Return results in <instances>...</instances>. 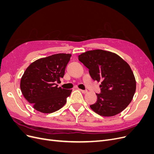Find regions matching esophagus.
Here are the masks:
<instances>
[{
  "label": "esophagus",
  "instance_id": "1",
  "mask_svg": "<svg viewBox=\"0 0 154 154\" xmlns=\"http://www.w3.org/2000/svg\"><path fill=\"white\" fill-rule=\"evenodd\" d=\"M80 91L82 93H83V94H85V93L87 92V90H82V89H80Z\"/></svg>",
  "mask_w": 154,
  "mask_h": 154
}]
</instances>
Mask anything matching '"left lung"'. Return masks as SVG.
I'll return each mask as SVG.
<instances>
[{"instance_id": "1", "label": "left lung", "mask_w": 154, "mask_h": 154, "mask_svg": "<svg viewBox=\"0 0 154 154\" xmlns=\"http://www.w3.org/2000/svg\"><path fill=\"white\" fill-rule=\"evenodd\" d=\"M78 60L89 70L92 78L101 82V93L90 105L101 116L110 117L120 113L132 100L136 82L131 68L116 53L101 49L86 51Z\"/></svg>"}]
</instances>
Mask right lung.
<instances>
[{
  "label": "right lung",
  "mask_w": 154,
  "mask_h": 154,
  "mask_svg": "<svg viewBox=\"0 0 154 154\" xmlns=\"http://www.w3.org/2000/svg\"><path fill=\"white\" fill-rule=\"evenodd\" d=\"M71 54L59 53L40 58L31 63L23 74L20 89L33 108L42 113H52L67 102L71 89L58 87L63 77Z\"/></svg>",
  "instance_id": "right-lung-1"
}]
</instances>
